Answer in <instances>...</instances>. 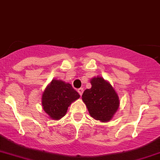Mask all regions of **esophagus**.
Wrapping results in <instances>:
<instances>
[{
	"instance_id": "obj_1",
	"label": "esophagus",
	"mask_w": 160,
	"mask_h": 160,
	"mask_svg": "<svg viewBox=\"0 0 160 160\" xmlns=\"http://www.w3.org/2000/svg\"><path fill=\"white\" fill-rule=\"evenodd\" d=\"M78 94L82 96V95L83 93V89L82 88H79V89H78Z\"/></svg>"
}]
</instances>
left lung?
I'll list each match as a JSON object with an SVG mask.
<instances>
[{"mask_svg":"<svg viewBox=\"0 0 160 160\" xmlns=\"http://www.w3.org/2000/svg\"><path fill=\"white\" fill-rule=\"evenodd\" d=\"M91 83V89L85 90L82 95L90 115L102 122L110 121L119 108V97L111 84L102 77L93 78Z\"/></svg>","mask_w":160,"mask_h":160,"instance_id":"1","label":"left lung"}]
</instances>
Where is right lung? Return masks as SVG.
I'll return each instance as SVG.
<instances>
[{"label":"right lung","instance_id":"obj_1","mask_svg":"<svg viewBox=\"0 0 160 160\" xmlns=\"http://www.w3.org/2000/svg\"><path fill=\"white\" fill-rule=\"evenodd\" d=\"M80 97L69 83L53 79L42 95L44 112L53 120H59L66 114L68 108Z\"/></svg>","mask_w":160,"mask_h":160}]
</instances>
